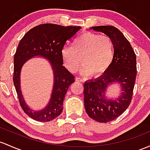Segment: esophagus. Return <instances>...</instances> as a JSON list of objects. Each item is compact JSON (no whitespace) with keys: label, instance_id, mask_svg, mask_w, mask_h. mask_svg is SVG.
I'll use <instances>...</instances> for the list:
<instances>
[{"label":"esophagus","instance_id":"1","mask_svg":"<svg viewBox=\"0 0 150 150\" xmlns=\"http://www.w3.org/2000/svg\"><path fill=\"white\" fill-rule=\"evenodd\" d=\"M75 81H77V82H83V80L82 78H75Z\"/></svg>","mask_w":150,"mask_h":150}]
</instances>
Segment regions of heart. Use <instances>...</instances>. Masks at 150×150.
<instances>
[{
  "instance_id": "heart-1",
  "label": "heart",
  "mask_w": 150,
  "mask_h": 150,
  "mask_svg": "<svg viewBox=\"0 0 150 150\" xmlns=\"http://www.w3.org/2000/svg\"><path fill=\"white\" fill-rule=\"evenodd\" d=\"M83 60L80 72L83 75L93 73L95 77L104 74L112 63L115 44L108 35L85 32L77 37L72 45H65L61 50L64 65L68 70L75 72Z\"/></svg>"
}]
</instances>
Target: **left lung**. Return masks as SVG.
I'll return each mask as SVG.
<instances>
[{
	"label": "left lung",
	"mask_w": 150,
	"mask_h": 150,
	"mask_svg": "<svg viewBox=\"0 0 150 150\" xmlns=\"http://www.w3.org/2000/svg\"><path fill=\"white\" fill-rule=\"evenodd\" d=\"M109 36L115 44V56L111 66L99 78L84 83V103L87 114L94 120L108 122L116 119L129 107L137 75L136 55L122 33L114 26L90 28ZM113 83L121 86L116 98L106 95L107 88Z\"/></svg>",
	"instance_id": "8db88e82"
}]
</instances>
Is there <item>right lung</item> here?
Returning a JSON list of instances; mask_svg holds the SVG:
<instances>
[{
    "instance_id": "right-lung-1",
    "label": "right lung",
    "mask_w": 150,
    "mask_h": 150,
    "mask_svg": "<svg viewBox=\"0 0 150 150\" xmlns=\"http://www.w3.org/2000/svg\"><path fill=\"white\" fill-rule=\"evenodd\" d=\"M80 26H64L45 23L33 28L20 41L14 55L13 83L20 104L30 117L39 122H49L61 114L67 89L75 77L62 65L61 50L65 42L76 33ZM44 57L54 72V86L49 103L43 109L33 110L24 101L20 87V72L24 64L31 58Z\"/></svg>"
}]
</instances>
